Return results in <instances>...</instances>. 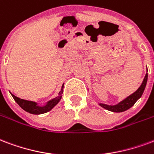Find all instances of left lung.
<instances>
[{
	"mask_svg": "<svg viewBox=\"0 0 154 154\" xmlns=\"http://www.w3.org/2000/svg\"><path fill=\"white\" fill-rule=\"evenodd\" d=\"M147 72H148V69H147ZM147 81H148V73L146 72L145 77H144V80H143V82H142V84L140 85V86L137 89L136 91H135L133 94L129 95L128 97H126V99H124L123 100H122L121 102H119V103H117V104H115V105H108V104H105V103H100L99 104H100V106H101V107H103V109H107V110H109V111H111V112H124V111H126L127 109H129L130 108H131L132 106L135 104V102L142 96V94L144 93V89H145V86H146Z\"/></svg>",
	"mask_w": 154,
	"mask_h": 154,
	"instance_id": "obj_1",
	"label": "left lung"
}]
</instances>
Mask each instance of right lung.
<instances>
[{"mask_svg": "<svg viewBox=\"0 0 154 154\" xmlns=\"http://www.w3.org/2000/svg\"><path fill=\"white\" fill-rule=\"evenodd\" d=\"M63 84L62 87H61V91L59 93V95L57 97L54 98V99H52L50 101H48L47 103H45V105L43 106L38 105V103H36V102H33V101L23 100V99H20V98L14 95L11 93L10 94L12 95V97L14 98V100H15V102L23 110H25L26 112L32 113V114H42V113H45V112L51 111V109H53L54 106L60 102L61 98H62L63 91Z\"/></svg>", "mask_w": 154, "mask_h": 154, "instance_id": "right-lung-1", "label": "right lung"}]
</instances>
